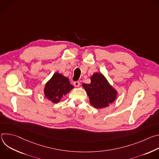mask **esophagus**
<instances>
[{
	"label": "esophagus",
	"mask_w": 159,
	"mask_h": 159,
	"mask_svg": "<svg viewBox=\"0 0 159 159\" xmlns=\"http://www.w3.org/2000/svg\"><path fill=\"white\" fill-rule=\"evenodd\" d=\"M80 82L79 81H76V82H74V85L75 86V87H79L80 86Z\"/></svg>",
	"instance_id": "esophagus-1"
}]
</instances>
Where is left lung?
<instances>
[{"instance_id":"1","label":"left lung","mask_w":159,"mask_h":159,"mask_svg":"<svg viewBox=\"0 0 159 159\" xmlns=\"http://www.w3.org/2000/svg\"><path fill=\"white\" fill-rule=\"evenodd\" d=\"M90 83L82 84L89 102L96 109L107 107L116 99L118 91L101 73H94L90 77Z\"/></svg>"}]
</instances>
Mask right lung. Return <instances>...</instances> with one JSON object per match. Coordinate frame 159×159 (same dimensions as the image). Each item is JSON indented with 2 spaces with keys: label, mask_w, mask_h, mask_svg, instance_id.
Returning a JSON list of instances; mask_svg holds the SVG:
<instances>
[{
  "label": "right lung",
  "mask_w": 159,
  "mask_h": 159,
  "mask_svg": "<svg viewBox=\"0 0 159 159\" xmlns=\"http://www.w3.org/2000/svg\"><path fill=\"white\" fill-rule=\"evenodd\" d=\"M74 87L70 84L69 79L59 72H56L45 84L44 94L45 98L55 104L58 102Z\"/></svg>",
  "instance_id": "obj_1"
}]
</instances>
